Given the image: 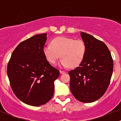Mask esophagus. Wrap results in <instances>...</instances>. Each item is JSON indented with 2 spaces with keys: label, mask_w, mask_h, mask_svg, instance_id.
I'll return each instance as SVG.
<instances>
[{
  "label": "esophagus",
  "mask_w": 121,
  "mask_h": 121,
  "mask_svg": "<svg viewBox=\"0 0 121 121\" xmlns=\"http://www.w3.org/2000/svg\"><path fill=\"white\" fill-rule=\"evenodd\" d=\"M60 74H64V73H65V71H61L60 70Z\"/></svg>",
  "instance_id": "1"
}]
</instances>
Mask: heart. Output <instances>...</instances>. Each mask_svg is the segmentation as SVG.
Returning a JSON list of instances; mask_svg holds the SVG:
<instances>
[{
	"instance_id": "heart-1",
	"label": "heart",
	"mask_w": 121,
	"mask_h": 121,
	"mask_svg": "<svg viewBox=\"0 0 121 121\" xmlns=\"http://www.w3.org/2000/svg\"><path fill=\"white\" fill-rule=\"evenodd\" d=\"M43 52L49 63L55 64L60 57V65L71 68L78 66L83 61L86 53V46L82 40L67 37H57L53 39L51 46H45Z\"/></svg>"
}]
</instances>
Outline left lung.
Returning a JSON list of instances; mask_svg holds the SVG:
<instances>
[{
  "instance_id": "left-lung-1",
  "label": "left lung",
  "mask_w": 121,
  "mask_h": 121,
  "mask_svg": "<svg viewBox=\"0 0 121 121\" xmlns=\"http://www.w3.org/2000/svg\"><path fill=\"white\" fill-rule=\"evenodd\" d=\"M81 37L86 46V53L79 67L68 72L70 90L79 101L90 103L101 98L107 91L113 63L105 44L82 31Z\"/></svg>"
}]
</instances>
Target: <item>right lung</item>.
Returning <instances> with one entry per match:
<instances>
[{"label": "right lung", "mask_w": 121, "mask_h": 121, "mask_svg": "<svg viewBox=\"0 0 121 121\" xmlns=\"http://www.w3.org/2000/svg\"><path fill=\"white\" fill-rule=\"evenodd\" d=\"M47 34L35 35L20 43L11 56L8 76L14 94L31 106L42 105L53 97L60 71L51 65L43 48Z\"/></svg>", "instance_id": "right-lung-1"}]
</instances>
